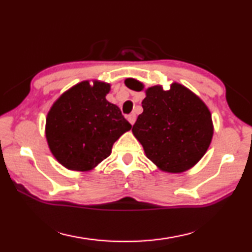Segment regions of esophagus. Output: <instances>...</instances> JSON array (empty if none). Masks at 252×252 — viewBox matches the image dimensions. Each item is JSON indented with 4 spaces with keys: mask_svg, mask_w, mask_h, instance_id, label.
<instances>
[{
    "mask_svg": "<svg viewBox=\"0 0 252 252\" xmlns=\"http://www.w3.org/2000/svg\"><path fill=\"white\" fill-rule=\"evenodd\" d=\"M135 119H136V117H135V114H134V113H131V114H129V117H127V120H129V122L131 123L132 126L134 125Z\"/></svg>",
    "mask_w": 252,
    "mask_h": 252,
    "instance_id": "1",
    "label": "esophagus"
}]
</instances>
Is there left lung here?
<instances>
[{
	"instance_id": "1",
	"label": "left lung",
	"mask_w": 252,
	"mask_h": 252,
	"mask_svg": "<svg viewBox=\"0 0 252 252\" xmlns=\"http://www.w3.org/2000/svg\"><path fill=\"white\" fill-rule=\"evenodd\" d=\"M125 83L131 90H143V84L134 79H126ZM146 94L143 112L132 132L148 159L165 172L180 173L192 168L212 139L211 113L207 105L179 83H172L167 91L161 85L151 87Z\"/></svg>"
}]
</instances>
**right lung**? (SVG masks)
Masks as SVG:
<instances>
[{
	"instance_id": "obj_1",
	"label": "right lung",
	"mask_w": 252,
	"mask_h": 252,
	"mask_svg": "<svg viewBox=\"0 0 252 252\" xmlns=\"http://www.w3.org/2000/svg\"><path fill=\"white\" fill-rule=\"evenodd\" d=\"M110 84L83 81L54 102L46 118L45 135L60 163L89 171L110 156L113 143L132 126L105 95Z\"/></svg>"
}]
</instances>
